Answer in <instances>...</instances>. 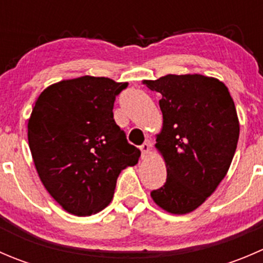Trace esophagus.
<instances>
[{
    "instance_id": "1",
    "label": "esophagus",
    "mask_w": 263,
    "mask_h": 263,
    "mask_svg": "<svg viewBox=\"0 0 263 263\" xmlns=\"http://www.w3.org/2000/svg\"><path fill=\"white\" fill-rule=\"evenodd\" d=\"M150 148H151L150 141H146L145 144H142L141 146H140V150H141V154H142V159H145L148 154H150Z\"/></svg>"
}]
</instances>
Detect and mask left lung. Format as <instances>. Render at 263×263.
<instances>
[{"mask_svg": "<svg viewBox=\"0 0 263 263\" xmlns=\"http://www.w3.org/2000/svg\"><path fill=\"white\" fill-rule=\"evenodd\" d=\"M159 100L163 127L155 147L166 166V182L151 192L154 202L171 214L200 208L215 192L232 164L239 119L224 82L200 73L144 80Z\"/></svg>", "mask_w": 263, "mask_h": 263, "instance_id": "left-lung-1", "label": "left lung"}]
</instances>
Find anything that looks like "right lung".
Here are the masks:
<instances>
[{
    "label": "right lung",
    "mask_w": 263,
    "mask_h": 263,
    "mask_svg": "<svg viewBox=\"0 0 263 263\" xmlns=\"http://www.w3.org/2000/svg\"><path fill=\"white\" fill-rule=\"evenodd\" d=\"M126 87L86 75L49 85L35 100L29 147L42 183L67 213L89 216L107 208L119 173L139 161L141 153L113 118L116 95Z\"/></svg>",
    "instance_id": "1"
}]
</instances>
